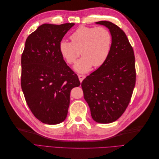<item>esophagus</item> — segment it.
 I'll list each match as a JSON object with an SVG mask.
<instances>
[{
	"label": "esophagus",
	"instance_id": "34e87169",
	"mask_svg": "<svg viewBox=\"0 0 159 159\" xmlns=\"http://www.w3.org/2000/svg\"><path fill=\"white\" fill-rule=\"evenodd\" d=\"M78 78H79L80 82H81V81H82L84 80V78H85V75H78Z\"/></svg>",
	"mask_w": 159,
	"mask_h": 159
}]
</instances>
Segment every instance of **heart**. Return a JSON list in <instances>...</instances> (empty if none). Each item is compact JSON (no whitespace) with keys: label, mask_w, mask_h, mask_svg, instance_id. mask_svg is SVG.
I'll list each match as a JSON object with an SVG mask.
<instances>
[{"label":"heart","mask_w":159,"mask_h":159,"mask_svg":"<svg viewBox=\"0 0 159 159\" xmlns=\"http://www.w3.org/2000/svg\"><path fill=\"white\" fill-rule=\"evenodd\" d=\"M70 39L71 42L61 40L59 50L69 64H74L80 54L83 55L74 66L75 71L85 73L93 66L98 68L107 60L112 44V35L107 28L81 26L71 34Z\"/></svg>","instance_id":"b5f03b06"}]
</instances>
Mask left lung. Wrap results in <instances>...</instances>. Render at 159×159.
<instances>
[{"instance_id": "1", "label": "left lung", "mask_w": 159, "mask_h": 159, "mask_svg": "<svg viewBox=\"0 0 159 159\" xmlns=\"http://www.w3.org/2000/svg\"><path fill=\"white\" fill-rule=\"evenodd\" d=\"M98 25L106 26L112 35L107 60L81 83L84 99L95 121L110 123L125 112L135 85L136 71L133 49L121 28L109 21Z\"/></svg>"}]
</instances>
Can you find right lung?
I'll list each match as a JSON object with an SVG mask.
<instances>
[{
    "instance_id": "add662e5",
    "label": "right lung",
    "mask_w": 159,
    "mask_h": 159,
    "mask_svg": "<svg viewBox=\"0 0 159 159\" xmlns=\"http://www.w3.org/2000/svg\"><path fill=\"white\" fill-rule=\"evenodd\" d=\"M74 23L44 24L28 36L21 57V88L28 107L41 122L56 125L68 115L70 91L78 77L61 56L59 44Z\"/></svg>"
}]
</instances>
